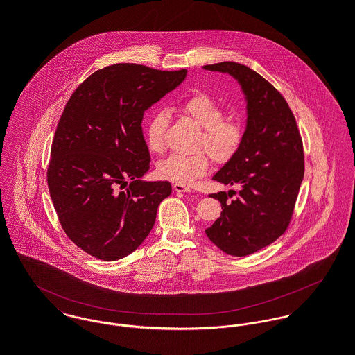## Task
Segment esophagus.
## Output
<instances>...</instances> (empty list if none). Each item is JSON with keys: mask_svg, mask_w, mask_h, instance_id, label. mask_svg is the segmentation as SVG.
Returning a JSON list of instances; mask_svg holds the SVG:
<instances>
[{"mask_svg": "<svg viewBox=\"0 0 355 355\" xmlns=\"http://www.w3.org/2000/svg\"><path fill=\"white\" fill-rule=\"evenodd\" d=\"M173 190H175L176 193H190V191H191V189H190L189 186L182 184V183H175V184H173Z\"/></svg>", "mask_w": 355, "mask_h": 355, "instance_id": "1", "label": "esophagus"}]
</instances>
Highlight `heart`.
<instances>
[{
	"instance_id": "1",
	"label": "heart",
	"mask_w": 355,
	"mask_h": 355,
	"mask_svg": "<svg viewBox=\"0 0 355 355\" xmlns=\"http://www.w3.org/2000/svg\"><path fill=\"white\" fill-rule=\"evenodd\" d=\"M182 113L202 128L200 148H203L216 162H227L239 150L243 141V127L235 119L225 117V107L221 102L206 93H196L183 101ZM171 121L168 110L154 112L145 127V141L153 153H162L165 134ZM210 161L205 152L194 154H172L157 165L159 178L187 184L203 176Z\"/></svg>"
}]
</instances>
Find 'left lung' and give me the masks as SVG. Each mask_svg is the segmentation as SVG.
<instances>
[{
  "label": "left lung",
  "mask_w": 355,
  "mask_h": 355,
  "mask_svg": "<svg viewBox=\"0 0 355 355\" xmlns=\"http://www.w3.org/2000/svg\"><path fill=\"white\" fill-rule=\"evenodd\" d=\"M202 68L232 76L246 102L242 145L211 178L221 184H239L241 190L231 202L223 191L210 194L223 211L205 231L224 253L243 257L286 231L304 180L302 141L287 102L259 73L234 61Z\"/></svg>",
  "instance_id": "8db88e82"
}]
</instances>
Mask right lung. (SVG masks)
<instances>
[{
	"mask_svg": "<svg viewBox=\"0 0 355 355\" xmlns=\"http://www.w3.org/2000/svg\"><path fill=\"white\" fill-rule=\"evenodd\" d=\"M186 76L187 69L113 64L89 76L67 102L51 144L48 186L62 230L83 252L116 261L150 234L172 187L141 180L150 166L142 119Z\"/></svg>",
	"mask_w": 355,
	"mask_h": 355,
	"instance_id": "add662e5",
	"label": "right lung"
}]
</instances>
